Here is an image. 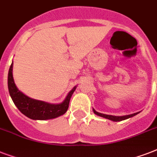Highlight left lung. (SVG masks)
I'll list each match as a JSON object with an SVG mask.
<instances>
[{
  "label": "left lung",
  "instance_id": "1",
  "mask_svg": "<svg viewBox=\"0 0 157 157\" xmlns=\"http://www.w3.org/2000/svg\"><path fill=\"white\" fill-rule=\"evenodd\" d=\"M94 113L96 114L97 116H99L101 117H103V118H106V119H108L110 121H124V120L129 119L130 117H133L134 116H136L137 114H139V112H136V113H134V114H130V115H126V116H121V117H117V116H112V115H107V114H103V113H100V112H96L95 110L93 108Z\"/></svg>",
  "mask_w": 157,
  "mask_h": 157
}]
</instances>
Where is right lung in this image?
Wrapping results in <instances>:
<instances>
[{
	"mask_svg": "<svg viewBox=\"0 0 157 157\" xmlns=\"http://www.w3.org/2000/svg\"><path fill=\"white\" fill-rule=\"evenodd\" d=\"M8 89L13 103L26 117L33 120L54 119L63 115L67 111L69 102L72 94L76 89L74 86L62 103H50L45 101L36 100L25 95L16 86L13 77V63H11L8 73Z\"/></svg>",
	"mask_w": 157,
	"mask_h": 157,
	"instance_id": "1",
	"label": "right lung"
}]
</instances>
